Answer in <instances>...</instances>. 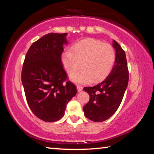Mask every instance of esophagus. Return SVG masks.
<instances>
[{
    "instance_id": "esophagus-1",
    "label": "esophagus",
    "mask_w": 154,
    "mask_h": 154,
    "mask_svg": "<svg viewBox=\"0 0 154 154\" xmlns=\"http://www.w3.org/2000/svg\"><path fill=\"white\" fill-rule=\"evenodd\" d=\"M77 88L78 92H80V91H82L83 90V87L82 85H77Z\"/></svg>"
}]
</instances>
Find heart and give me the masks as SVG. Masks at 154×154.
I'll list each match as a JSON object with an SVG mask.
<instances>
[{
  "mask_svg": "<svg viewBox=\"0 0 154 154\" xmlns=\"http://www.w3.org/2000/svg\"><path fill=\"white\" fill-rule=\"evenodd\" d=\"M116 59V50L109 43L94 38H85L74 44L72 51L66 49L62 54L61 61L69 76L79 69L82 70L71 77L77 83L98 82L110 73Z\"/></svg>",
  "mask_w": 154,
  "mask_h": 154,
  "instance_id": "1",
  "label": "heart"
}]
</instances>
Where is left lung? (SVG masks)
<instances>
[{
    "label": "left lung",
    "mask_w": 154,
    "mask_h": 154,
    "mask_svg": "<svg viewBox=\"0 0 154 154\" xmlns=\"http://www.w3.org/2000/svg\"><path fill=\"white\" fill-rule=\"evenodd\" d=\"M113 47L116 51V59L111 73L98 85L83 88L90 95V100L83 106V112L87 118L94 122L106 120L116 113L128 83L126 54L115 40Z\"/></svg>",
    "instance_id": "left-lung-1"
}]
</instances>
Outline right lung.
<instances>
[{
  "label": "right lung",
  "instance_id": "1",
  "mask_svg": "<svg viewBox=\"0 0 154 154\" xmlns=\"http://www.w3.org/2000/svg\"><path fill=\"white\" fill-rule=\"evenodd\" d=\"M66 35L49 33L42 36L30 47L23 64L22 82L28 105L45 122L61 119L67 103L77 94L61 61Z\"/></svg>",
  "mask_w": 154,
  "mask_h": 154
}]
</instances>
